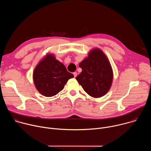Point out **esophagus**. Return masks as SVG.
I'll return each mask as SVG.
<instances>
[{
  "instance_id": "34e87169",
  "label": "esophagus",
  "mask_w": 151,
  "mask_h": 151,
  "mask_svg": "<svg viewBox=\"0 0 151 151\" xmlns=\"http://www.w3.org/2000/svg\"><path fill=\"white\" fill-rule=\"evenodd\" d=\"M73 75H74V77L76 78V76H77V73H76V72H73Z\"/></svg>"
}]
</instances>
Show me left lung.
<instances>
[{
    "mask_svg": "<svg viewBox=\"0 0 151 151\" xmlns=\"http://www.w3.org/2000/svg\"><path fill=\"white\" fill-rule=\"evenodd\" d=\"M79 66L82 72L76 79L88 95L99 98L109 91L113 81V70L108 58L100 49L91 50Z\"/></svg>",
    "mask_w": 151,
    "mask_h": 151,
    "instance_id": "1",
    "label": "left lung"
}]
</instances>
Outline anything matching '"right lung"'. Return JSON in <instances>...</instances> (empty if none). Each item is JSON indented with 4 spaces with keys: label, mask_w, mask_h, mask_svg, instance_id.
<instances>
[{
    "label": "right lung",
    "mask_w": 151,
    "mask_h": 151,
    "mask_svg": "<svg viewBox=\"0 0 151 151\" xmlns=\"http://www.w3.org/2000/svg\"><path fill=\"white\" fill-rule=\"evenodd\" d=\"M74 76L52 54H47L34 69L33 79L37 90L44 96L52 97L64 87Z\"/></svg>",
    "instance_id": "add662e5"
}]
</instances>
